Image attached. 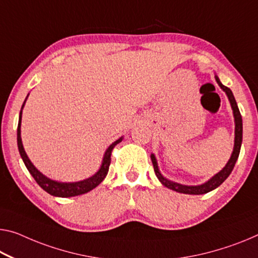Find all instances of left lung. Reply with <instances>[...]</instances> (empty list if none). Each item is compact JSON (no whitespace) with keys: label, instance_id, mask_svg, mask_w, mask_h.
I'll return each instance as SVG.
<instances>
[{"label":"left lung","instance_id":"obj_1","mask_svg":"<svg viewBox=\"0 0 258 258\" xmlns=\"http://www.w3.org/2000/svg\"><path fill=\"white\" fill-rule=\"evenodd\" d=\"M216 81L218 83V85H219L220 88L225 91L226 94H227V97L229 99V102H231L232 109H233V114H234V118H235V142H234V150H233L231 159L228 160V162L226 164L225 167L221 169L219 173L216 174V175L213 176L211 180L205 182L204 184H201V185H183V184L176 183V182H173V181H169L167 179H165V177L160 174L159 169H158L157 160L152 154L151 160H152L153 168H154V172H156L157 177L159 179L161 183L165 185V187H167L168 189H172V190H174V191H177V192H181V194H189V195H202V194H207L209 191H211V190L219 187V185L223 183V182L226 179H227V177L229 176V174L232 173L233 168H234L237 158H239L241 143H242V117H241L239 107H237V105H236L235 98H234V96H233L232 91L229 90L227 86L221 84V82L219 81V78H218L217 76H216Z\"/></svg>","mask_w":258,"mask_h":258}]
</instances>
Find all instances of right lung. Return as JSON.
Wrapping results in <instances>:
<instances>
[{"mask_svg":"<svg viewBox=\"0 0 258 258\" xmlns=\"http://www.w3.org/2000/svg\"><path fill=\"white\" fill-rule=\"evenodd\" d=\"M24 104H25V101H24ZM24 104L22 106V109L24 107ZM21 121H22V110H21V113H19V121H18V128H17V144H18V150H19V153H21V157L24 161V164H25L26 168L29 169L31 175L33 176L35 182H37V183L40 185V187L45 190V191L50 194V195L57 196V197H73V196L83 195V194L91 191V190L96 188L97 185L100 184L102 180L106 177L107 173H108L109 165H110V156H112L113 149L115 148L116 144H118V143L122 141V137L118 138L116 142H114L113 144L106 150L104 159H102L101 167L96 174H94L93 176H91L86 180L79 181V182L64 183V182L53 181V180L48 179V177H46L45 175H42V174L34 167L32 162L30 161L29 157L26 156L25 151H24V148L22 144Z\"/></svg>","mask_w":258,"mask_h":258,"instance_id":"obj_1","label":"right lung"}]
</instances>
